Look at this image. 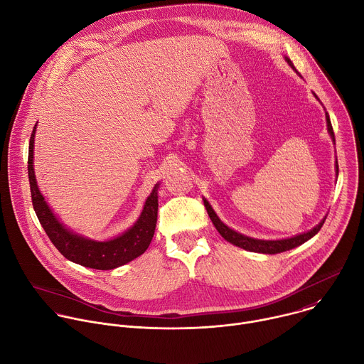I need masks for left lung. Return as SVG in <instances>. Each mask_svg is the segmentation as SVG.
<instances>
[{
    "mask_svg": "<svg viewBox=\"0 0 364 364\" xmlns=\"http://www.w3.org/2000/svg\"><path fill=\"white\" fill-rule=\"evenodd\" d=\"M284 60L287 61V64L296 71L293 63L290 61V58H287L284 55ZM297 73V71H296ZM314 97L318 100V97L314 94ZM320 101V100H318ZM326 111V108H324ZM326 123H327V132L330 134V139L333 141V144H336V139H334V133H333V127H331V123H330V117H328V112L326 111ZM338 176V166H337V159H336V177ZM203 201H204V205H205V210L214 224V227L217 228V231L221 234V237L224 240H227L228 243H231L232 246H237L240 249L243 250H247V252H253V253H263V255H277V253H283V252H287V250H291L294 247H299L301 246L303 243H306L307 240H310L311 237H314L321 225L324 224L326 221V217H323V220L314 225L313 228H310L309 231H304V232H300V234H296V235H291V237H287V238H279V240H262V238H255V237H250V235H245L241 234L238 231H235L234 228L228 227L227 224H224L220 217L215 214L214 208L211 207V204L207 201V198L203 197Z\"/></svg>",
    "mask_w": 364,
    "mask_h": 364,
    "instance_id": "left-lung-1",
    "label": "left lung"
}]
</instances>
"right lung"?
Returning <instances> with one entry per match:
<instances>
[{
  "instance_id": "add662e5",
  "label": "right lung",
  "mask_w": 364,
  "mask_h": 364,
  "mask_svg": "<svg viewBox=\"0 0 364 364\" xmlns=\"http://www.w3.org/2000/svg\"><path fill=\"white\" fill-rule=\"evenodd\" d=\"M36 132L37 124L34 126L28 147V180L31 198L43 228L58 252L67 260L95 270L117 269L140 257L149 249L154 235L157 224L160 183L153 187L150 196L146 198L137 221L132 227L107 240L98 241L88 238L68 228L51 210L46 201V197L40 191L34 171Z\"/></svg>"
}]
</instances>
